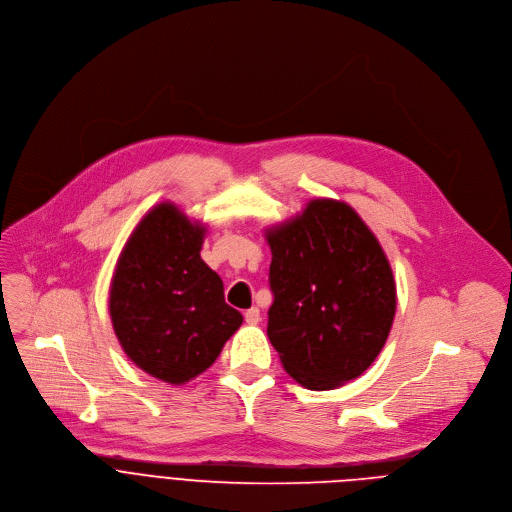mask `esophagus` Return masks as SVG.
<instances>
[{
	"label": "esophagus",
	"mask_w": 512,
	"mask_h": 512,
	"mask_svg": "<svg viewBox=\"0 0 512 512\" xmlns=\"http://www.w3.org/2000/svg\"><path fill=\"white\" fill-rule=\"evenodd\" d=\"M245 321H247L249 325H257V323L261 321V311H259L257 307L247 309V311H245Z\"/></svg>",
	"instance_id": "34e87169"
}]
</instances>
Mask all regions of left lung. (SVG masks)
<instances>
[{"instance_id":"8db88e82","label":"left lung","mask_w":512,"mask_h":512,"mask_svg":"<svg viewBox=\"0 0 512 512\" xmlns=\"http://www.w3.org/2000/svg\"><path fill=\"white\" fill-rule=\"evenodd\" d=\"M267 243V335L287 374L309 390L362 376L396 313L394 275L374 233L350 205L315 199Z\"/></svg>"}]
</instances>
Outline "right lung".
I'll return each mask as SVG.
<instances>
[{
  "label": "right lung",
  "mask_w": 512,
  "mask_h": 512,
  "mask_svg": "<svg viewBox=\"0 0 512 512\" xmlns=\"http://www.w3.org/2000/svg\"><path fill=\"white\" fill-rule=\"evenodd\" d=\"M205 227L175 205L154 207L130 235L110 285V317L126 356L146 374L185 384L221 354L243 315L201 259Z\"/></svg>",
  "instance_id": "obj_1"
}]
</instances>
